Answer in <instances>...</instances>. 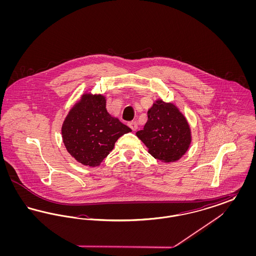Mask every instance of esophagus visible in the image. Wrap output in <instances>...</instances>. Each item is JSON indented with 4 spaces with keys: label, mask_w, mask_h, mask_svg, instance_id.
<instances>
[{
    "label": "esophagus",
    "mask_w": 256,
    "mask_h": 256,
    "mask_svg": "<svg viewBox=\"0 0 256 256\" xmlns=\"http://www.w3.org/2000/svg\"><path fill=\"white\" fill-rule=\"evenodd\" d=\"M128 126H130V128L134 132H135V130L138 128V124H137V122H130Z\"/></svg>",
    "instance_id": "esophagus-1"
}]
</instances>
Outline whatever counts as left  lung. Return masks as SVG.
I'll return each mask as SVG.
<instances>
[{
    "label": "left lung",
    "mask_w": 256,
    "mask_h": 256,
    "mask_svg": "<svg viewBox=\"0 0 256 256\" xmlns=\"http://www.w3.org/2000/svg\"><path fill=\"white\" fill-rule=\"evenodd\" d=\"M136 136L148 154L161 162H176L182 158L192 142L191 128L180 108L161 98L148 111V121Z\"/></svg>",
    "instance_id": "8db88e82"
}]
</instances>
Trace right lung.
Wrapping results in <instances>:
<instances>
[{
	"label": "right lung",
	"instance_id": "obj_1",
	"mask_svg": "<svg viewBox=\"0 0 256 256\" xmlns=\"http://www.w3.org/2000/svg\"><path fill=\"white\" fill-rule=\"evenodd\" d=\"M102 94L86 92L74 104L62 124L64 146L82 165L98 167L113 150L116 141L132 130L108 112Z\"/></svg>",
	"mask_w": 256,
	"mask_h": 256
}]
</instances>
